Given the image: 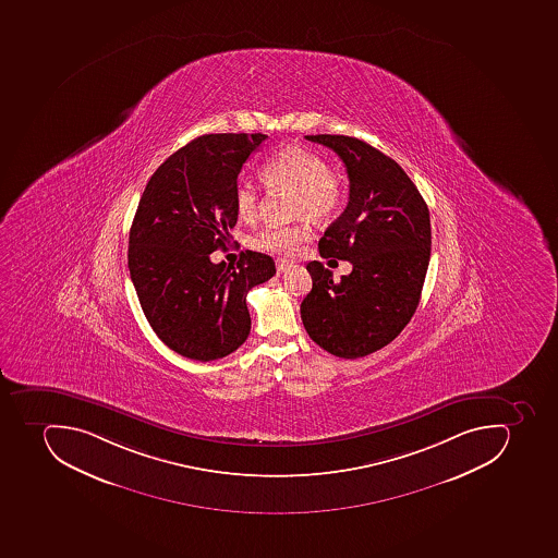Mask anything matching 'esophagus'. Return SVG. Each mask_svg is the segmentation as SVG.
I'll list each match as a JSON object with an SVG mask.
<instances>
[{
	"label": "esophagus",
	"instance_id": "esophagus-1",
	"mask_svg": "<svg viewBox=\"0 0 558 558\" xmlns=\"http://www.w3.org/2000/svg\"><path fill=\"white\" fill-rule=\"evenodd\" d=\"M294 266V263L292 260L287 259H278L277 260V271L278 272H286L289 271L290 268Z\"/></svg>",
	"mask_w": 558,
	"mask_h": 558
}]
</instances>
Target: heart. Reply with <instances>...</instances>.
<instances>
[{
  "label": "heart",
  "mask_w": 558,
  "mask_h": 558,
  "mask_svg": "<svg viewBox=\"0 0 558 558\" xmlns=\"http://www.w3.org/2000/svg\"><path fill=\"white\" fill-rule=\"evenodd\" d=\"M263 179L272 191H294L295 215L312 220H324L343 205L347 185L343 174L327 165L317 150L290 145L277 151L263 165ZM259 189L248 180H240L234 187V210L241 220H254L259 211ZM310 238L308 226H266L252 238V246L269 254L294 255Z\"/></svg>",
  "instance_id": "obj_1"
}]
</instances>
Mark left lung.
<instances>
[{"mask_svg": "<svg viewBox=\"0 0 558 558\" xmlns=\"http://www.w3.org/2000/svg\"><path fill=\"white\" fill-rule=\"evenodd\" d=\"M344 162L350 196L318 241L322 257L352 263L336 283L324 264L306 266L313 287L301 303L310 338L336 357H366L401 335L420 303L430 259L424 197L384 151L343 134H315Z\"/></svg>", "mask_w": 558, "mask_h": 558, "instance_id": "1", "label": "left lung"}]
</instances>
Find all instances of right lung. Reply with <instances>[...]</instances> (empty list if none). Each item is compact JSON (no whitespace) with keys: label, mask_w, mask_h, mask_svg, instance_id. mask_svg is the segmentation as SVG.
I'll use <instances>...</instances> for the list:
<instances>
[{"label":"right lung","mask_w":558,"mask_h":558,"mask_svg":"<svg viewBox=\"0 0 558 558\" xmlns=\"http://www.w3.org/2000/svg\"><path fill=\"white\" fill-rule=\"evenodd\" d=\"M266 134H205L171 154L143 191L130 231L128 266L143 313L166 347L192 361H217L250 335L246 294L277 272L275 260L241 252L214 264L236 226L241 166Z\"/></svg>","instance_id":"right-lung-1"}]
</instances>
